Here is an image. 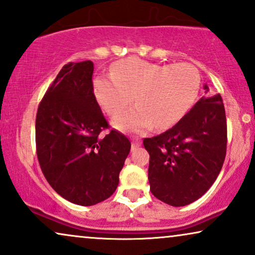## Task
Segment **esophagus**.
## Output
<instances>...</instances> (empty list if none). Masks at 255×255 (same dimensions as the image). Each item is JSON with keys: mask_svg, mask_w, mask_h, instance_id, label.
<instances>
[{"mask_svg": "<svg viewBox=\"0 0 255 255\" xmlns=\"http://www.w3.org/2000/svg\"><path fill=\"white\" fill-rule=\"evenodd\" d=\"M140 145V139H138V138H132V145H131V147H132V150H134V149H137L138 146Z\"/></svg>", "mask_w": 255, "mask_h": 255, "instance_id": "esophagus-1", "label": "esophagus"}]
</instances>
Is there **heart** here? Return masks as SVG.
<instances>
[{
  "label": "heart",
  "mask_w": 255,
  "mask_h": 255,
  "mask_svg": "<svg viewBox=\"0 0 255 255\" xmlns=\"http://www.w3.org/2000/svg\"><path fill=\"white\" fill-rule=\"evenodd\" d=\"M200 91V74L193 65L155 64L138 58L119 61L111 77L94 80L97 102L109 115H117L133 100L137 104L113 119L123 131L166 128L190 111Z\"/></svg>",
  "instance_id": "1"
}]
</instances>
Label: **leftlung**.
I'll use <instances>...</instances> for the list:
<instances>
[{
  "label": "left lung",
  "mask_w": 255,
  "mask_h": 255,
  "mask_svg": "<svg viewBox=\"0 0 255 255\" xmlns=\"http://www.w3.org/2000/svg\"><path fill=\"white\" fill-rule=\"evenodd\" d=\"M203 89H209L204 85ZM150 190L172 207L199 200L212 187L226 157L227 122L220 94L202 97L175 127L145 138Z\"/></svg>",
  "instance_id": "left-lung-1"
}]
</instances>
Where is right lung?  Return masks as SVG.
Segmentation results:
<instances>
[{"label": "right lung", "instance_id": "obj_1", "mask_svg": "<svg viewBox=\"0 0 255 255\" xmlns=\"http://www.w3.org/2000/svg\"><path fill=\"white\" fill-rule=\"evenodd\" d=\"M93 62H70L56 75L36 113V153L51 187L65 200L93 206L117 189L131 143L109 124L93 93Z\"/></svg>", "mask_w": 255, "mask_h": 255}]
</instances>
